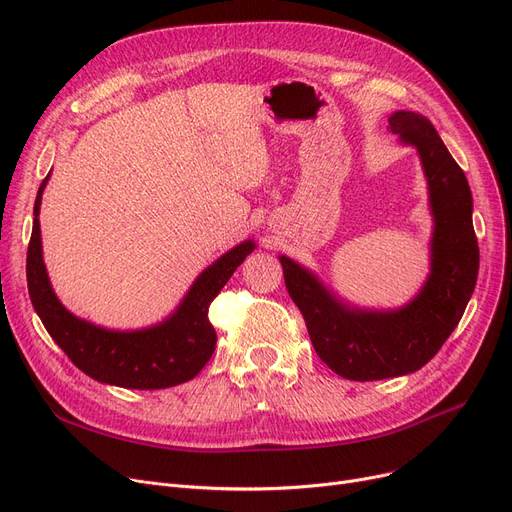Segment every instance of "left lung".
<instances>
[{"instance_id":"1","label":"left lung","mask_w":512,"mask_h":512,"mask_svg":"<svg viewBox=\"0 0 512 512\" xmlns=\"http://www.w3.org/2000/svg\"><path fill=\"white\" fill-rule=\"evenodd\" d=\"M388 124L402 143L417 149L434 215L432 265L417 297L390 311L351 307L307 267L280 255L288 294L305 317L315 353L334 373L355 382L407 375L434 359L459 326L479 270L465 172L425 116L400 110Z\"/></svg>"}]
</instances>
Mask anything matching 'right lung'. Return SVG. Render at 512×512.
I'll use <instances>...</instances> for the list:
<instances>
[{
    "mask_svg": "<svg viewBox=\"0 0 512 512\" xmlns=\"http://www.w3.org/2000/svg\"><path fill=\"white\" fill-rule=\"evenodd\" d=\"M49 176L35 199L33 234L26 253V282L31 303L45 330L68 359L89 378L130 390H159L193 380L215 351L209 305L226 286L236 267L253 253L255 242L245 240L215 259L184 294L176 311L143 330H107L70 313L51 288L41 247L39 209Z\"/></svg>",
    "mask_w": 512,
    "mask_h": 512,
    "instance_id": "add662e5",
    "label": "right lung"
}]
</instances>
